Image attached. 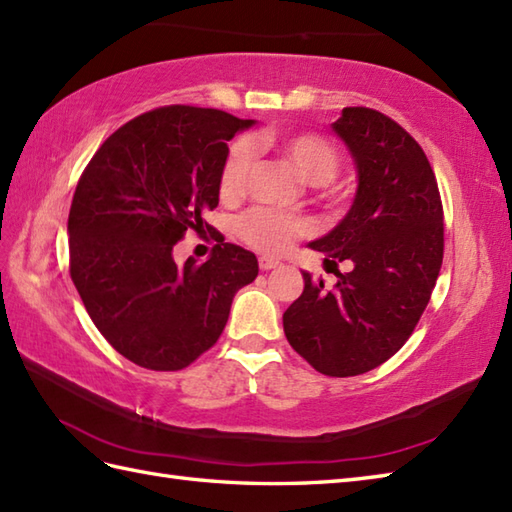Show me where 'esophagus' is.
I'll return each mask as SVG.
<instances>
[{
    "instance_id": "1",
    "label": "esophagus",
    "mask_w": 512,
    "mask_h": 512,
    "mask_svg": "<svg viewBox=\"0 0 512 512\" xmlns=\"http://www.w3.org/2000/svg\"><path fill=\"white\" fill-rule=\"evenodd\" d=\"M277 266H281V261H279V259H272V257H259V268H261V270H272V268H277Z\"/></svg>"
}]
</instances>
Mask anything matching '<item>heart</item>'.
Wrapping results in <instances>:
<instances>
[{
	"label": "heart",
	"mask_w": 512,
	"mask_h": 512,
	"mask_svg": "<svg viewBox=\"0 0 512 512\" xmlns=\"http://www.w3.org/2000/svg\"><path fill=\"white\" fill-rule=\"evenodd\" d=\"M268 146L279 152L310 185H327L338 172V152L320 135H290L268 141ZM251 161V146L246 141H235L220 172V192L224 198H235L244 192ZM307 231H310L307 222L270 209H251L237 222V233L242 240L261 253H283L296 237Z\"/></svg>",
	"instance_id": "heart-1"
}]
</instances>
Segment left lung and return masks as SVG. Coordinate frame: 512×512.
Segmentation results:
<instances>
[{
    "label": "left lung",
    "mask_w": 512,
    "mask_h": 512,
    "mask_svg": "<svg viewBox=\"0 0 512 512\" xmlns=\"http://www.w3.org/2000/svg\"><path fill=\"white\" fill-rule=\"evenodd\" d=\"M355 168L353 205L307 246L336 285L303 272V294L283 314L285 338L318 373L362 375L392 358L417 327L443 264V207L425 152L384 113L349 106L331 124Z\"/></svg>",
    "instance_id": "left-lung-1"
}]
</instances>
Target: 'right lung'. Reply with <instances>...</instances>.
I'll list each match as a JSON object with an SVG mask.
<instances>
[{
    "instance_id": "add662e5",
    "label": "right lung",
    "mask_w": 512,
    "mask_h": 512,
    "mask_svg": "<svg viewBox=\"0 0 512 512\" xmlns=\"http://www.w3.org/2000/svg\"><path fill=\"white\" fill-rule=\"evenodd\" d=\"M255 126L224 111L165 106L104 141L71 200L69 272L100 334L150 371H181L216 344L257 257L222 242L176 264L187 229L211 231L227 141Z\"/></svg>"
}]
</instances>
